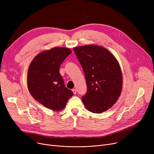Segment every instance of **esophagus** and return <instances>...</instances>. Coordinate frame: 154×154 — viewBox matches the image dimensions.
<instances>
[{
  "instance_id": "esophagus-1",
  "label": "esophagus",
  "mask_w": 154,
  "mask_h": 154,
  "mask_svg": "<svg viewBox=\"0 0 154 154\" xmlns=\"http://www.w3.org/2000/svg\"><path fill=\"white\" fill-rule=\"evenodd\" d=\"M72 92H73V93H74V94H77V90L75 89V88H73V89H72Z\"/></svg>"
}]
</instances>
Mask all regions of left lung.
Masks as SVG:
<instances>
[{
	"label": "left lung",
	"instance_id": "left-lung-1",
	"mask_svg": "<svg viewBox=\"0 0 154 154\" xmlns=\"http://www.w3.org/2000/svg\"><path fill=\"white\" fill-rule=\"evenodd\" d=\"M85 74L87 94L82 97L85 108L100 114L116 103L122 89V73L115 56L96 45L74 48Z\"/></svg>",
	"mask_w": 154,
	"mask_h": 154
}]
</instances>
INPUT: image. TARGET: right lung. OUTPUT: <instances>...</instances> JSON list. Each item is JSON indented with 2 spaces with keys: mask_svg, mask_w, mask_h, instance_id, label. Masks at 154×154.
Returning a JSON list of instances; mask_svg holds the SVG:
<instances>
[{
  "mask_svg": "<svg viewBox=\"0 0 154 154\" xmlns=\"http://www.w3.org/2000/svg\"><path fill=\"white\" fill-rule=\"evenodd\" d=\"M72 53L70 48L59 47L38 54L30 64L27 73L28 89L38 102L52 110H61L74 95L65 86L59 69Z\"/></svg>",
  "mask_w": 154,
  "mask_h": 154,
  "instance_id": "add662e5",
  "label": "right lung"
}]
</instances>
